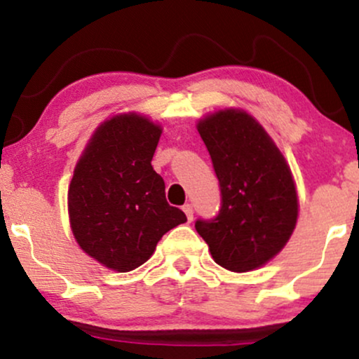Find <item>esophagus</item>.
<instances>
[{
  "label": "esophagus",
  "mask_w": 359,
  "mask_h": 359,
  "mask_svg": "<svg viewBox=\"0 0 359 359\" xmlns=\"http://www.w3.org/2000/svg\"><path fill=\"white\" fill-rule=\"evenodd\" d=\"M182 210H184V212H186L189 222H192V216H194V210H192L191 204H186V206H184Z\"/></svg>",
  "instance_id": "34e87169"
}]
</instances>
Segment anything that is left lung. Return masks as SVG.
<instances>
[{
  "label": "left lung",
  "instance_id": "8db88e82",
  "mask_svg": "<svg viewBox=\"0 0 359 359\" xmlns=\"http://www.w3.org/2000/svg\"><path fill=\"white\" fill-rule=\"evenodd\" d=\"M198 131L222 189L216 218L196 230L216 264L247 273L283 250L297 226L298 196L285 156L250 114L223 109L203 117Z\"/></svg>",
  "mask_w": 359,
  "mask_h": 359
}]
</instances>
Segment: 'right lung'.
I'll return each mask as SVG.
<instances>
[{
    "label": "right lung",
    "mask_w": 359,
    "mask_h": 359,
    "mask_svg": "<svg viewBox=\"0 0 359 359\" xmlns=\"http://www.w3.org/2000/svg\"><path fill=\"white\" fill-rule=\"evenodd\" d=\"M160 136L161 126L148 117L119 114L98 126L74 167L71 231L83 252L117 273L147 262L160 238L187 222L151 167Z\"/></svg>",
    "instance_id": "obj_1"
}]
</instances>
